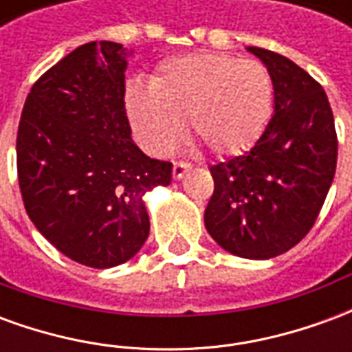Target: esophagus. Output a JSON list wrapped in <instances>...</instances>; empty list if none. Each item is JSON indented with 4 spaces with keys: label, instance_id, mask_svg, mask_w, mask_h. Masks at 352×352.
I'll list each match as a JSON object with an SVG mask.
<instances>
[{
    "label": "esophagus",
    "instance_id": "1",
    "mask_svg": "<svg viewBox=\"0 0 352 352\" xmlns=\"http://www.w3.org/2000/svg\"><path fill=\"white\" fill-rule=\"evenodd\" d=\"M190 169V164H186V162H175L173 164V179H183L184 173Z\"/></svg>",
    "mask_w": 352,
    "mask_h": 352
}]
</instances>
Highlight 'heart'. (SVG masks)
Here are the masks:
<instances>
[{
    "mask_svg": "<svg viewBox=\"0 0 352 352\" xmlns=\"http://www.w3.org/2000/svg\"><path fill=\"white\" fill-rule=\"evenodd\" d=\"M273 105L272 77L249 58L196 52L171 58L148 82V92L128 88L131 130L146 153L164 156L183 133L217 156L251 148L264 131Z\"/></svg>",
    "mask_w": 352,
    "mask_h": 352,
    "instance_id": "b5f03b06",
    "label": "heart"
}]
</instances>
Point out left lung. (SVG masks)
Returning a JSON list of instances; mask_svg holds the SVG:
<instances>
[{"instance_id":"8db88e82","label":"left lung","mask_w":352,"mask_h":352,"mask_svg":"<svg viewBox=\"0 0 352 352\" xmlns=\"http://www.w3.org/2000/svg\"><path fill=\"white\" fill-rule=\"evenodd\" d=\"M247 50L272 77L273 116L251 151L209 168L214 190L204 219L224 251L267 260L313 228L336 173L338 135L330 101L309 73L272 50Z\"/></svg>"}]
</instances>
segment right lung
Instances as JSON below:
<instances>
[{
  "label": "right lung",
  "mask_w": 352,
  "mask_h": 352,
  "mask_svg": "<svg viewBox=\"0 0 352 352\" xmlns=\"http://www.w3.org/2000/svg\"><path fill=\"white\" fill-rule=\"evenodd\" d=\"M126 58L113 41L69 52L32 87L16 135L28 217L62 254L98 270L138 254L151 230L143 198L171 183V164L131 141Z\"/></svg>",
  "instance_id": "obj_1"
}]
</instances>
